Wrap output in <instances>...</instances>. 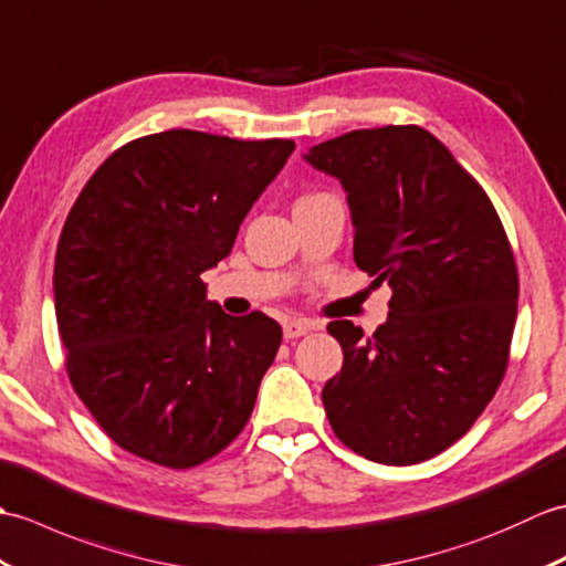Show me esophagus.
<instances>
[{"mask_svg":"<svg viewBox=\"0 0 566 566\" xmlns=\"http://www.w3.org/2000/svg\"><path fill=\"white\" fill-rule=\"evenodd\" d=\"M307 332H312V324L307 319H287L283 324V336L285 338H297V336H305Z\"/></svg>","mask_w":566,"mask_h":566,"instance_id":"esophagus-1","label":"esophagus"}]
</instances>
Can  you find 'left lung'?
<instances>
[{
    "instance_id": "left-lung-1",
    "label": "left lung",
    "mask_w": 566,
    "mask_h": 566,
    "mask_svg": "<svg viewBox=\"0 0 566 566\" xmlns=\"http://www.w3.org/2000/svg\"><path fill=\"white\" fill-rule=\"evenodd\" d=\"M303 159L342 184L354 261L392 287L373 336L348 319L326 326L344 350L322 389L326 417L373 462L429 460L470 431L504 378L518 303L504 224L419 125L346 133Z\"/></svg>"
}]
</instances>
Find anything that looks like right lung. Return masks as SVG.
Instances as JSON below:
<instances>
[{"label": "right lung", "instance_id": "add662e5", "mask_svg": "<svg viewBox=\"0 0 566 566\" xmlns=\"http://www.w3.org/2000/svg\"><path fill=\"white\" fill-rule=\"evenodd\" d=\"M293 140L165 130L116 149L60 234L53 295L74 392L128 453L193 468L254 409L283 332L232 317L200 273L232 251Z\"/></svg>", "mask_w": 566, "mask_h": 566}]
</instances>
